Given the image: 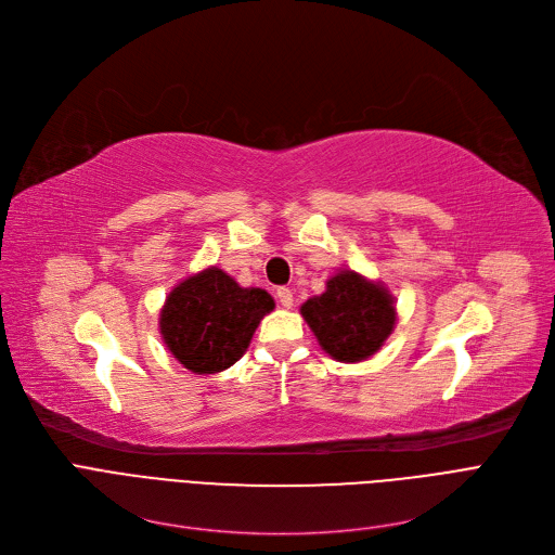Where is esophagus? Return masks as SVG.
Masks as SVG:
<instances>
[{
	"instance_id": "obj_1",
	"label": "esophagus",
	"mask_w": 555,
	"mask_h": 555,
	"mask_svg": "<svg viewBox=\"0 0 555 555\" xmlns=\"http://www.w3.org/2000/svg\"><path fill=\"white\" fill-rule=\"evenodd\" d=\"M276 299H279V304L283 308H293V304H295V297H293V293H289L287 287H279L276 289Z\"/></svg>"
}]
</instances>
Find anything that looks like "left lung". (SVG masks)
Here are the masks:
<instances>
[{
    "label": "left lung",
    "mask_w": 555,
    "mask_h": 555,
    "mask_svg": "<svg viewBox=\"0 0 555 555\" xmlns=\"http://www.w3.org/2000/svg\"><path fill=\"white\" fill-rule=\"evenodd\" d=\"M319 346L344 364L375 356L396 328V299L383 281L356 270H339L326 281L322 295L299 308Z\"/></svg>",
    "instance_id": "left-lung-1"
}]
</instances>
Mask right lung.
<instances>
[{"instance_id": "add662e5", "label": "right lung", "mask_w": 555, "mask_h": 555, "mask_svg": "<svg viewBox=\"0 0 555 555\" xmlns=\"http://www.w3.org/2000/svg\"><path fill=\"white\" fill-rule=\"evenodd\" d=\"M274 299L260 287H243L216 266L175 285L159 312L168 353L195 375L220 373L249 348Z\"/></svg>"}]
</instances>
